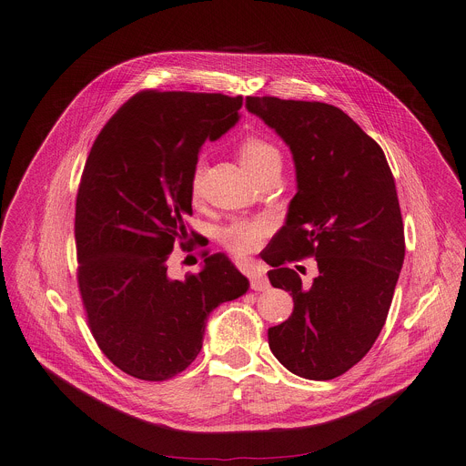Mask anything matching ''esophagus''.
I'll return each mask as SVG.
<instances>
[{
	"mask_svg": "<svg viewBox=\"0 0 466 466\" xmlns=\"http://www.w3.org/2000/svg\"><path fill=\"white\" fill-rule=\"evenodd\" d=\"M250 288L254 291H265V289H269V280L263 273H254V275H250Z\"/></svg>",
	"mask_w": 466,
	"mask_h": 466,
	"instance_id": "34e87169",
	"label": "esophagus"
}]
</instances>
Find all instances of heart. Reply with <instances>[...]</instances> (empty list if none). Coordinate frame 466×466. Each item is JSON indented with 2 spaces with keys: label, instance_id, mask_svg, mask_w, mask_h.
<instances>
[{
  "label": "heart",
  "instance_id": "b5f03b06",
  "mask_svg": "<svg viewBox=\"0 0 466 466\" xmlns=\"http://www.w3.org/2000/svg\"><path fill=\"white\" fill-rule=\"evenodd\" d=\"M238 158L243 166V169L252 175L263 167H268L271 164H282L279 149L269 142L258 135H248L245 137L239 146H238ZM203 177H205V166L203 162H197L193 171H191V195L198 198L203 187ZM269 225L263 219H238L232 221L228 227L221 230V243L236 258H245L252 252H256L263 241V238L268 236Z\"/></svg>",
  "mask_w": 466,
  "mask_h": 466
}]
</instances>
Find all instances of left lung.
<instances>
[{
  "label": "left lung",
  "instance_id": "1",
  "mask_svg": "<svg viewBox=\"0 0 466 466\" xmlns=\"http://www.w3.org/2000/svg\"><path fill=\"white\" fill-rule=\"evenodd\" d=\"M245 105L279 132L297 167L286 225L263 256L273 288L293 297L291 317L268 329L269 349L300 378H338L372 349L404 263L394 177L381 147L334 105L271 96ZM311 255L319 275L302 287L285 263Z\"/></svg>",
  "mask_w": 466,
  "mask_h": 466
}]
</instances>
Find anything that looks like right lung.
<instances>
[{
	"instance_id": "obj_1",
	"label": "right lung",
	"mask_w": 466,
	"mask_h": 466,
	"mask_svg": "<svg viewBox=\"0 0 466 466\" xmlns=\"http://www.w3.org/2000/svg\"><path fill=\"white\" fill-rule=\"evenodd\" d=\"M243 97L142 90L106 121L76 203L77 284L101 352L123 372L164 381L203 349L210 311L248 280L223 254L184 280L167 277L175 243L191 245V171L207 138L238 121Z\"/></svg>"
}]
</instances>
